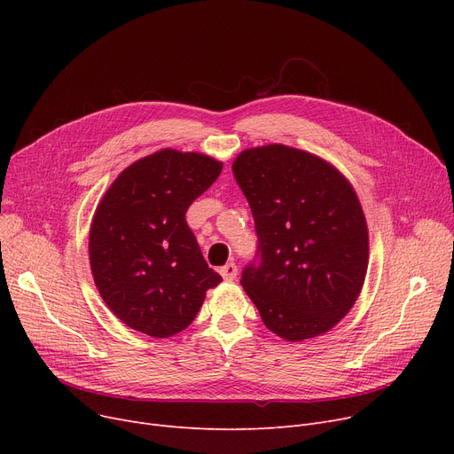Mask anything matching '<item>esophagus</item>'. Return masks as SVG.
<instances>
[{"label":"esophagus","instance_id":"1","mask_svg":"<svg viewBox=\"0 0 454 454\" xmlns=\"http://www.w3.org/2000/svg\"><path fill=\"white\" fill-rule=\"evenodd\" d=\"M221 276H223L226 281L235 279V276H237V267H235V263H226V265L221 269Z\"/></svg>","mask_w":454,"mask_h":454}]
</instances>
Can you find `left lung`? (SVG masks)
<instances>
[{
	"mask_svg": "<svg viewBox=\"0 0 454 454\" xmlns=\"http://www.w3.org/2000/svg\"><path fill=\"white\" fill-rule=\"evenodd\" d=\"M231 169L259 241L243 289L278 337L322 335L349 313L368 270L355 189L329 161L279 143L243 151Z\"/></svg>",
	"mask_w": 454,
	"mask_h": 454,
	"instance_id": "obj_1",
	"label": "left lung"
}]
</instances>
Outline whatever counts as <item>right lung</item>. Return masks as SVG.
Wrapping results in <instances>:
<instances>
[{"label": "right lung", "mask_w": 454, "mask_h": 454, "mask_svg": "<svg viewBox=\"0 0 454 454\" xmlns=\"http://www.w3.org/2000/svg\"><path fill=\"white\" fill-rule=\"evenodd\" d=\"M223 161L161 149L129 165L103 195L90 228V267L110 311L167 339L195 320L223 278L207 267L185 211L219 178Z\"/></svg>", "instance_id": "obj_1"}]
</instances>
